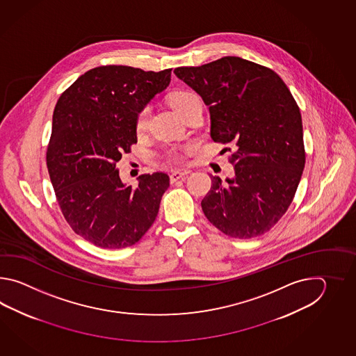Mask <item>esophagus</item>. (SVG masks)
I'll return each instance as SVG.
<instances>
[{
  "mask_svg": "<svg viewBox=\"0 0 356 356\" xmlns=\"http://www.w3.org/2000/svg\"><path fill=\"white\" fill-rule=\"evenodd\" d=\"M187 175H188V172H179V170L173 172V173L170 175V181L175 183V181H179V179H184Z\"/></svg>",
  "mask_w": 356,
  "mask_h": 356,
  "instance_id": "34e87169",
  "label": "esophagus"
}]
</instances>
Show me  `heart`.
<instances>
[{
	"mask_svg": "<svg viewBox=\"0 0 356 356\" xmlns=\"http://www.w3.org/2000/svg\"><path fill=\"white\" fill-rule=\"evenodd\" d=\"M197 98L196 94L191 92V91H177L175 94H172L170 97V104L175 108L178 113H181V111L184 109V106L188 104L192 99ZM149 114L150 111L147 106H144L138 111L136 114V120H135V129H136L138 134L144 132L146 127H147V121H149ZM168 160L170 161H178L181 160V155L177 152H169L167 155Z\"/></svg>",
	"mask_w": 356,
	"mask_h": 356,
	"instance_id": "b5f03b06",
	"label": "heart"
}]
</instances>
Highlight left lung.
I'll return each mask as SVG.
<instances>
[{
  "label": "left lung",
  "mask_w": 356,
  "mask_h": 356,
  "mask_svg": "<svg viewBox=\"0 0 356 356\" xmlns=\"http://www.w3.org/2000/svg\"><path fill=\"white\" fill-rule=\"evenodd\" d=\"M175 74L202 98L211 138L232 144L234 175H211L201 206L224 234H264L286 212L305 164L302 114L288 86L271 68L227 56ZM230 152V149H229Z\"/></svg>",
  "instance_id": "obj_1"
}]
</instances>
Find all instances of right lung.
Instances as JSON below:
<instances>
[{
	"mask_svg": "<svg viewBox=\"0 0 356 356\" xmlns=\"http://www.w3.org/2000/svg\"><path fill=\"white\" fill-rule=\"evenodd\" d=\"M172 68H91L60 94L54 106L47 168L57 202L76 234L100 248H126L152 227L169 177L122 183L115 164L136 144V114L167 89Z\"/></svg>",
	"mask_w": 356,
	"mask_h": 356,
	"instance_id": "add662e5",
	"label": "right lung"
}]
</instances>
